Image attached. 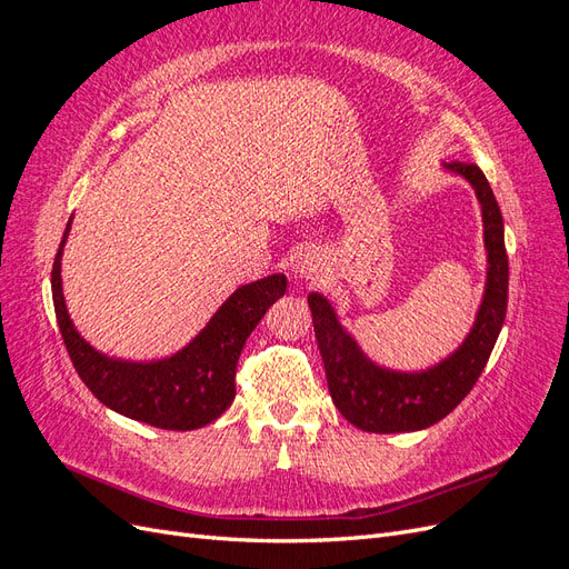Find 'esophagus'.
Instances as JSON below:
<instances>
[{
  "instance_id": "obj_1",
  "label": "esophagus",
  "mask_w": 569,
  "mask_h": 569,
  "mask_svg": "<svg viewBox=\"0 0 569 569\" xmlns=\"http://www.w3.org/2000/svg\"><path fill=\"white\" fill-rule=\"evenodd\" d=\"M325 261L318 251H303L295 261V280L299 282H322Z\"/></svg>"
}]
</instances>
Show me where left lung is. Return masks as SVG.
I'll use <instances>...</instances> for the list:
<instances>
[{
    "mask_svg": "<svg viewBox=\"0 0 569 569\" xmlns=\"http://www.w3.org/2000/svg\"><path fill=\"white\" fill-rule=\"evenodd\" d=\"M441 170L468 180L475 189L487 249V282L475 322L449 356L422 370L385 368L360 349L330 299L320 291L308 295L332 401L341 416L363 432H418L443 420L479 380L506 320L508 256L498 201L475 163H441Z\"/></svg>",
    "mask_w": 569,
    "mask_h": 569,
    "instance_id": "obj_1",
    "label": "left lung"
}]
</instances>
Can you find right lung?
<instances>
[{
    "label": "right lung",
    "mask_w": 569,
    "mask_h": 569,
    "mask_svg": "<svg viewBox=\"0 0 569 569\" xmlns=\"http://www.w3.org/2000/svg\"><path fill=\"white\" fill-rule=\"evenodd\" d=\"M73 216L68 218L51 268V297L63 343L80 380L107 408L130 420L159 429H199L218 420L234 401V370L253 327L268 308L284 297L287 278L272 272L263 280L237 287L211 320L184 347L159 360H126L94 349L68 313L61 258Z\"/></svg>",
    "instance_id": "right-lung-1"
}]
</instances>
